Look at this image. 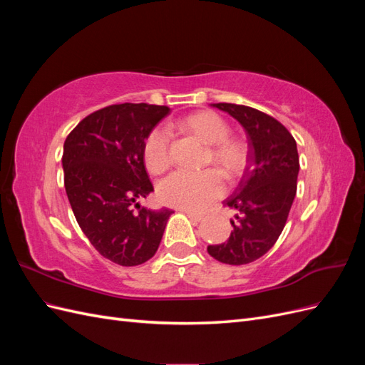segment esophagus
I'll return each mask as SVG.
<instances>
[{
    "instance_id": "esophagus-1",
    "label": "esophagus",
    "mask_w": 365,
    "mask_h": 365,
    "mask_svg": "<svg viewBox=\"0 0 365 365\" xmlns=\"http://www.w3.org/2000/svg\"><path fill=\"white\" fill-rule=\"evenodd\" d=\"M185 215L189 216L192 220H195V222H200V220L204 219V215L202 213H196V212H192V210H184Z\"/></svg>"
}]
</instances>
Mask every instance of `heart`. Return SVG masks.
Listing matches in <instances>:
<instances>
[{"label": "heart", "mask_w": 365, "mask_h": 365, "mask_svg": "<svg viewBox=\"0 0 365 365\" xmlns=\"http://www.w3.org/2000/svg\"><path fill=\"white\" fill-rule=\"evenodd\" d=\"M178 126L210 145L208 161L216 163L228 178H236L247 168L248 152L242 141L230 138L227 121L213 111H200L184 117ZM143 160L148 170L161 173L170 164V134L168 128L150 129L143 143ZM225 182L216 169L202 172L175 170L158 184L161 202L184 210H201L222 196Z\"/></svg>", "instance_id": "b5f03b06"}]
</instances>
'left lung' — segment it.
<instances>
[{"label": "left lung", "mask_w": 365, "mask_h": 365, "mask_svg": "<svg viewBox=\"0 0 365 365\" xmlns=\"http://www.w3.org/2000/svg\"><path fill=\"white\" fill-rule=\"evenodd\" d=\"M233 115L248 134V165L240 184L225 205L236 208L230 237L207 251L228 264H247L260 259L277 242L297 193L300 169L297 143L279 120L256 108L213 103Z\"/></svg>", "instance_id": "1"}]
</instances>
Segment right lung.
<instances>
[{
	"instance_id": "1",
	"label": "right lung",
	"mask_w": 365,
	"mask_h": 365,
	"mask_svg": "<svg viewBox=\"0 0 365 365\" xmlns=\"http://www.w3.org/2000/svg\"><path fill=\"white\" fill-rule=\"evenodd\" d=\"M169 111L149 103L109 105L86 115L63 143V184L77 224L101 256L121 267L153 257L173 213L137 202L153 190L143 143Z\"/></svg>"
}]
</instances>
